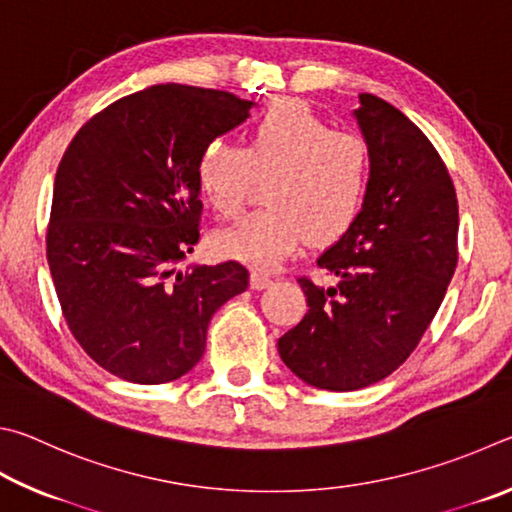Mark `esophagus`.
Segmentation results:
<instances>
[{
	"mask_svg": "<svg viewBox=\"0 0 512 512\" xmlns=\"http://www.w3.org/2000/svg\"><path fill=\"white\" fill-rule=\"evenodd\" d=\"M272 285V276L270 274H265V272H251V288L254 290H265V288H270Z\"/></svg>",
	"mask_w": 512,
	"mask_h": 512,
	"instance_id": "34e87169",
	"label": "esophagus"
}]
</instances>
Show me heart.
<instances>
[{
	"mask_svg": "<svg viewBox=\"0 0 512 512\" xmlns=\"http://www.w3.org/2000/svg\"><path fill=\"white\" fill-rule=\"evenodd\" d=\"M256 175H267V204L220 231L215 247L274 267L306 233L328 242L351 227L369 191L371 146L362 134L333 130L299 98H276L251 123L245 148L211 139L195 161L197 188L222 218L240 213Z\"/></svg>",
	"mask_w": 512,
	"mask_h": 512,
	"instance_id": "obj_1",
	"label": "heart"
}]
</instances>
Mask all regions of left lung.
<instances>
[{"instance_id": "1", "label": "left lung", "mask_w": 512, "mask_h": 512, "mask_svg": "<svg viewBox=\"0 0 512 512\" xmlns=\"http://www.w3.org/2000/svg\"><path fill=\"white\" fill-rule=\"evenodd\" d=\"M371 146L362 211L319 270L337 285H299L308 312L279 339L285 366L328 391L387 378L432 324L459 261V202L445 161L414 121L373 94L355 110Z\"/></svg>"}]
</instances>
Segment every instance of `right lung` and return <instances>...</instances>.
Returning <instances> with one entry per match:
<instances>
[{"label":"right lung","mask_w":512,"mask_h":512,"mask_svg":"<svg viewBox=\"0 0 512 512\" xmlns=\"http://www.w3.org/2000/svg\"><path fill=\"white\" fill-rule=\"evenodd\" d=\"M222 89L152 85L94 114L53 184L47 261L76 342L116 378L164 384L200 362L215 310L245 292L238 261L177 263L200 240L195 161L249 116Z\"/></svg>","instance_id":"add662e5"}]
</instances>
